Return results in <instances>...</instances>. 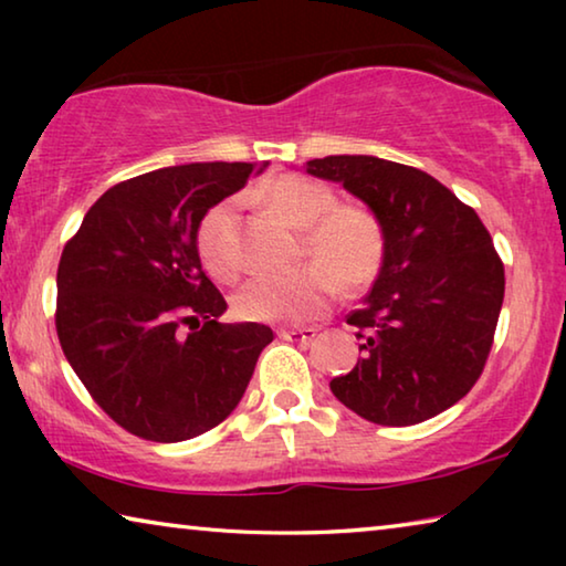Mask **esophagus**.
Masks as SVG:
<instances>
[{
	"instance_id": "34e87169",
	"label": "esophagus",
	"mask_w": 566,
	"mask_h": 566,
	"mask_svg": "<svg viewBox=\"0 0 566 566\" xmlns=\"http://www.w3.org/2000/svg\"><path fill=\"white\" fill-rule=\"evenodd\" d=\"M276 334H280V337L286 339V342L310 344L314 337H317V329H314V327H294V329H280Z\"/></svg>"
}]
</instances>
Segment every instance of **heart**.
I'll return each mask as SVG.
<instances>
[{
  "label": "heart",
  "instance_id": "obj_1",
  "mask_svg": "<svg viewBox=\"0 0 566 566\" xmlns=\"http://www.w3.org/2000/svg\"><path fill=\"white\" fill-rule=\"evenodd\" d=\"M264 205L284 224L304 229L302 247L312 264L290 274H260L234 296L247 322H304L317 317L337 294V280L354 290L375 280L385 256V227L367 207L337 205L334 191L317 179L282 175L262 191ZM234 202L214 205L197 229L205 266L222 280L239 270L232 247Z\"/></svg>",
  "mask_w": 566,
  "mask_h": 566
}]
</instances>
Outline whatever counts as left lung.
<instances>
[{
	"instance_id": "obj_1",
	"label": "left lung",
	"mask_w": 566,
	"mask_h": 566,
	"mask_svg": "<svg viewBox=\"0 0 566 566\" xmlns=\"http://www.w3.org/2000/svg\"><path fill=\"white\" fill-rule=\"evenodd\" d=\"M359 197L385 227L371 292L347 314L361 339L329 387L344 407L407 427L457 405L482 375L504 302V264L472 207L427 171L367 155L306 161Z\"/></svg>"
}]
</instances>
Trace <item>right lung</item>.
<instances>
[{
	"label": "right lung",
	"mask_w": 566,
	"mask_h": 566,
	"mask_svg": "<svg viewBox=\"0 0 566 566\" xmlns=\"http://www.w3.org/2000/svg\"><path fill=\"white\" fill-rule=\"evenodd\" d=\"M252 171L197 161L119 181L64 244L56 337L92 399L134 437L185 442L214 429L274 339L264 324L217 322L227 302L197 252L199 222Z\"/></svg>",
	"instance_id": "right-lung-1"
}]
</instances>
